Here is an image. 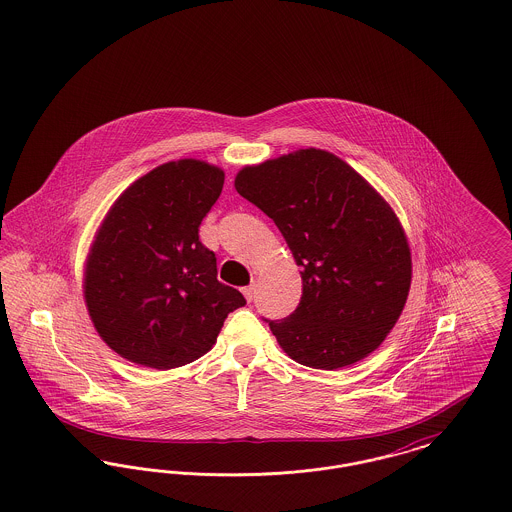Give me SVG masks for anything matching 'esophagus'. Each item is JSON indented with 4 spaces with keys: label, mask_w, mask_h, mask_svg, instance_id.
<instances>
[{
    "label": "esophagus",
    "mask_w": 512,
    "mask_h": 512,
    "mask_svg": "<svg viewBox=\"0 0 512 512\" xmlns=\"http://www.w3.org/2000/svg\"><path fill=\"white\" fill-rule=\"evenodd\" d=\"M242 292H244L245 299H247V301H253V297H255V284L247 286V288H244Z\"/></svg>",
    "instance_id": "1"
}]
</instances>
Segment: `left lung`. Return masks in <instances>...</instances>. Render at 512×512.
<instances>
[{"mask_svg":"<svg viewBox=\"0 0 512 512\" xmlns=\"http://www.w3.org/2000/svg\"><path fill=\"white\" fill-rule=\"evenodd\" d=\"M282 232L301 270L297 309L267 320L299 365L334 370L372 353L411 288V249L390 205L340 157L299 149L234 182Z\"/></svg>","mask_w":512,"mask_h":512,"instance_id":"obj_1","label":"left lung"}]
</instances>
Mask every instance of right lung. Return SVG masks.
Listing matches in <instances>:
<instances>
[{
    "instance_id": "1",
    "label": "right lung",
    "mask_w": 512,
    "mask_h": 512,
    "mask_svg": "<svg viewBox=\"0 0 512 512\" xmlns=\"http://www.w3.org/2000/svg\"><path fill=\"white\" fill-rule=\"evenodd\" d=\"M224 172L195 159L138 178L109 209L84 272L88 313L115 353L169 370L205 355L242 293L217 280L199 224L219 199Z\"/></svg>"
}]
</instances>
